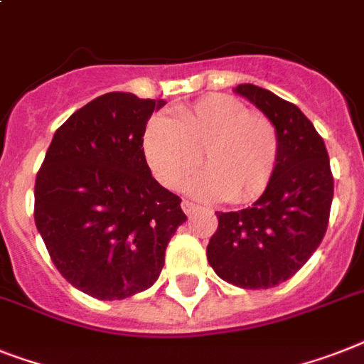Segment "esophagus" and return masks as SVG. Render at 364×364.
I'll return each instance as SVG.
<instances>
[{
	"label": "esophagus",
	"mask_w": 364,
	"mask_h": 364,
	"mask_svg": "<svg viewBox=\"0 0 364 364\" xmlns=\"http://www.w3.org/2000/svg\"><path fill=\"white\" fill-rule=\"evenodd\" d=\"M181 209L188 215V213L196 211L198 205H196V203H194V202H188V200H183V202H181Z\"/></svg>",
	"instance_id": "obj_1"
}]
</instances>
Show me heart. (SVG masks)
Wrapping results in <instances>:
<instances>
[{
  "mask_svg": "<svg viewBox=\"0 0 364 364\" xmlns=\"http://www.w3.org/2000/svg\"><path fill=\"white\" fill-rule=\"evenodd\" d=\"M273 121L230 95H208L181 108L172 121L155 115L144 131V153L153 176L179 188L202 162L208 172L188 183L198 198L241 205L262 196L279 161Z\"/></svg>",
  "mask_w": 364,
  "mask_h": 364,
  "instance_id": "1",
  "label": "heart"
}]
</instances>
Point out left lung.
I'll return each instance as SVG.
<instances>
[{
  "label": "left lung",
  "mask_w": 364,
  "mask_h": 364,
  "mask_svg": "<svg viewBox=\"0 0 364 364\" xmlns=\"http://www.w3.org/2000/svg\"><path fill=\"white\" fill-rule=\"evenodd\" d=\"M235 91L277 127L279 161L269 187L250 208L217 211L208 262L230 284L267 289L291 279L320 247L335 183L323 138L297 106L252 84Z\"/></svg>",
  "instance_id": "left-lung-1"
}]
</instances>
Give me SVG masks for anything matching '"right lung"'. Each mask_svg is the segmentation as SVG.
<instances>
[{"label": "right lung", "instance_id": "obj_1", "mask_svg": "<svg viewBox=\"0 0 364 364\" xmlns=\"http://www.w3.org/2000/svg\"><path fill=\"white\" fill-rule=\"evenodd\" d=\"M164 99L112 91L55 131L35 179V224L50 259L80 291L125 299L153 286L177 226L181 198L156 183L144 131Z\"/></svg>", "mask_w": 364, "mask_h": 364}]
</instances>
